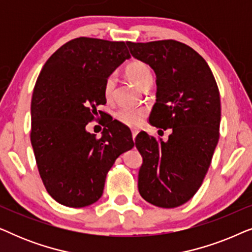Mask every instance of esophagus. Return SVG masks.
I'll return each mask as SVG.
<instances>
[{
    "label": "esophagus",
    "mask_w": 252,
    "mask_h": 252,
    "mask_svg": "<svg viewBox=\"0 0 252 252\" xmlns=\"http://www.w3.org/2000/svg\"><path fill=\"white\" fill-rule=\"evenodd\" d=\"M136 135H137V129H132V136H133V141L135 140Z\"/></svg>",
    "instance_id": "esophagus-1"
}]
</instances>
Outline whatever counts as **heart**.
<instances>
[{"label": "heart", "mask_w": 252, "mask_h": 252, "mask_svg": "<svg viewBox=\"0 0 252 252\" xmlns=\"http://www.w3.org/2000/svg\"><path fill=\"white\" fill-rule=\"evenodd\" d=\"M125 73L137 87L143 89L146 86L153 84L154 75L149 65L142 61H134L129 63L125 68ZM116 77L115 74H110L105 78L103 84V95L108 102L112 101L116 91ZM147 109L144 108H125L119 109L116 113V118L123 123L124 125L135 127L139 126L147 116Z\"/></svg>", "instance_id": "heart-1"}]
</instances>
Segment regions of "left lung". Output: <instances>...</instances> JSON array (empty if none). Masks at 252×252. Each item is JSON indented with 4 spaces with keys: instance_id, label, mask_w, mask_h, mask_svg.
<instances>
[{
    "instance_id": "8db88e82",
    "label": "left lung",
    "mask_w": 252,
    "mask_h": 252,
    "mask_svg": "<svg viewBox=\"0 0 252 252\" xmlns=\"http://www.w3.org/2000/svg\"><path fill=\"white\" fill-rule=\"evenodd\" d=\"M130 54L156 73L157 99L149 122L172 128L168 140L141 132L135 146L143 157L139 191L159 208H177L194 196L219 141V89L204 58L175 40L127 41Z\"/></svg>"
}]
</instances>
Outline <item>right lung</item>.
Instances as JSON below:
<instances>
[{
  "label": "right lung",
  "mask_w": 252,
  "mask_h": 252,
  "mask_svg": "<svg viewBox=\"0 0 252 252\" xmlns=\"http://www.w3.org/2000/svg\"><path fill=\"white\" fill-rule=\"evenodd\" d=\"M128 53L123 41L77 37L63 44L43 65L31 102V143L48 194L70 208L98 201L117 158L134 147L128 127L104 123L102 136L86 125L103 115L105 78Z\"/></svg>",
  "instance_id": "add662e5"
}]
</instances>
